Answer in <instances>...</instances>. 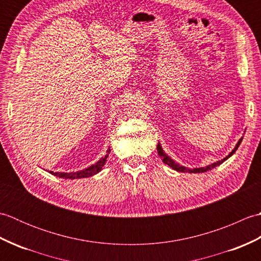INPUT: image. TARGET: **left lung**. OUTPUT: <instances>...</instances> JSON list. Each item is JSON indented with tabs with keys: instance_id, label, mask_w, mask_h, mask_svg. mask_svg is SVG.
<instances>
[{
	"instance_id": "obj_1",
	"label": "left lung",
	"mask_w": 261,
	"mask_h": 261,
	"mask_svg": "<svg viewBox=\"0 0 261 261\" xmlns=\"http://www.w3.org/2000/svg\"><path fill=\"white\" fill-rule=\"evenodd\" d=\"M241 141H242V138L241 139L239 140V142L237 143V146H236V148L233 149V150H232V152L229 154L228 157H225L224 159H222L221 160V162H218V163H214V164H212V165H208V166H206V167H203V168H194V169H188V168H185V167H182V166H180V165H178V164H176L173 159L171 158H169L167 154L165 153V151L163 150L162 149V147H160V145L158 143V146H157V151H158V154L160 156V158H162V160L163 162L165 163V164H167L169 167H171L173 169H175V170H177V171H181V173H194V174H197V173H205V171H207V170H211V169H213V168H215L216 166H219V165H221L222 164L224 160H226L228 158H230L232 154H233L234 152H236V150L238 149V147L240 146V143H241Z\"/></svg>"
}]
</instances>
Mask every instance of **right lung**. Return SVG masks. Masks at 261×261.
Wrapping results in <instances>:
<instances>
[{
	"mask_svg": "<svg viewBox=\"0 0 261 261\" xmlns=\"http://www.w3.org/2000/svg\"><path fill=\"white\" fill-rule=\"evenodd\" d=\"M110 149L108 150V153L105 154V157L102 158L101 160H98L96 164L92 165L91 167H88L84 170H80V171H76V173H54V171H50L51 175H55L57 177H60V178H65V179H79V178H84V177H90L97 174L98 171H101L103 166L107 162V158L109 157V153H110Z\"/></svg>",
	"mask_w": 261,
	"mask_h": 261,
	"instance_id": "right-lung-1",
	"label": "right lung"
}]
</instances>
